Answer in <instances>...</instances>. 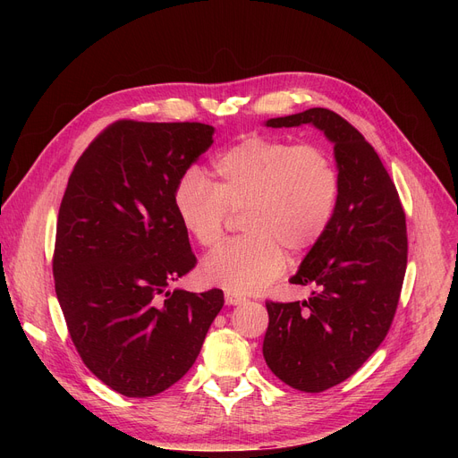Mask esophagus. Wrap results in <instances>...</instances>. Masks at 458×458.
<instances>
[{"instance_id":"esophagus-1","label":"esophagus","mask_w":458,"mask_h":458,"mask_svg":"<svg viewBox=\"0 0 458 458\" xmlns=\"http://www.w3.org/2000/svg\"><path fill=\"white\" fill-rule=\"evenodd\" d=\"M225 301H226L228 306H237V304L245 302V297L237 295V293H232V292H226V293H225Z\"/></svg>"}]
</instances>
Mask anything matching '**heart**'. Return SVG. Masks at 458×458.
I'll list each match as a JSON object with an SVG mask.
<instances>
[{"label": "heart", "mask_w": 458, "mask_h": 458, "mask_svg": "<svg viewBox=\"0 0 458 458\" xmlns=\"http://www.w3.org/2000/svg\"><path fill=\"white\" fill-rule=\"evenodd\" d=\"M211 183L187 168L173 192L182 226L206 250L223 243L230 211H242V239L206 259L208 284L232 293H258L275 280L285 250L302 254L328 228L338 204L340 176L316 144L247 137L211 163Z\"/></svg>", "instance_id": "1"}]
</instances>
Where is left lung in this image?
<instances>
[{
	"instance_id": "left-lung-1",
	"label": "left lung",
	"mask_w": 458,
	"mask_h": 458,
	"mask_svg": "<svg viewBox=\"0 0 458 458\" xmlns=\"http://www.w3.org/2000/svg\"><path fill=\"white\" fill-rule=\"evenodd\" d=\"M310 124L334 144L338 204L292 284L308 301L267 302L263 358L287 386L318 394L356 373L386 338L406 271V223L397 189L371 144L345 118L314 107L269 118L267 128Z\"/></svg>"
}]
</instances>
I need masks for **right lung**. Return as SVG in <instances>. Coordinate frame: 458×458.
Masks as SVG:
<instances>
[{
	"mask_svg": "<svg viewBox=\"0 0 458 458\" xmlns=\"http://www.w3.org/2000/svg\"><path fill=\"white\" fill-rule=\"evenodd\" d=\"M213 133L200 123L120 120L89 144L64 191L57 301L83 364L126 397L178 382L225 304L221 290H166L197 266L173 192Z\"/></svg>",
	"mask_w": 458,
	"mask_h": 458,
	"instance_id": "obj_1",
	"label": "right lung"
}]
</instances>
